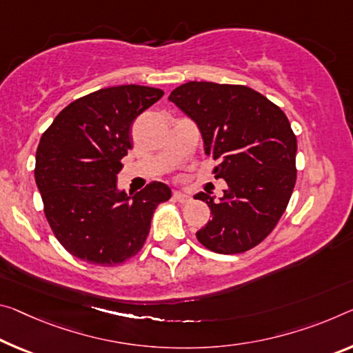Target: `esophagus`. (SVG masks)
Segmentation results:
<instances>
[{"label":"esophagus","mask_w":353,"mask_h":353,"mask_svg":"<svg viewBox=\"0 0 353 353\" xmlns=\"http://www.w3.org/2000/svg\"><path fill=\"white\" fill-rule=\"evenodd\" d=\"M172 198H174V201H177V203H188V201L192 199L188 193H183V192H174Z\"/></svg>","instance_id":"esophagus-1"}]
</instances>
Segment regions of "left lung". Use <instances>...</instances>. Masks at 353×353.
<instances>
[{"mask_svg": "<svg viewBox=\"0 0 353 353\" xmlns=\"http://www.w3.org/2000/svg\"><path fill=\"white\" fill-rule=\"evenodd\" d=\"M170 100L196 122L215 177L228 188L220 201L198 193L212 220L196 232L205 248L237 254L254 248L276 226L297 181L295 138L283 110L242 85L188 81Z\"/></svg>", "mask_w": 353, "mask_h": 353, "instance_id": "8db88e82", "label": "left lung"}]
</instances>
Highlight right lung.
<instances>
[{
	"label": "right lung",
	"mask_w": 353,
	"mask_h": 353,
	"mask_svg": "<svg viewBox=\"0 0 353 353\" xmlns=\"http://www.w3.org/2000/svg\"><path fill=\"white\" fill-rule=\"evenodd\" d=\"M161 96V89L139 85L99 89L67 105L43 132L34 170L43 212L78 259L103 267L130 259L146 242L157 205L171 198L161 182L133 196L116 185L133 146V121Z\"/></svg>",
	"instance_id": "1"
}]
</instances>
